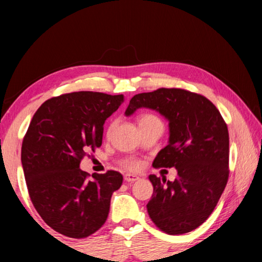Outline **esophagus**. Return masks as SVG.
<instances>
[{
  "instance_id": "1",
  "label": "esophagus",
  "mask_w": 262,
  "mask_h": 262,
  "mask_svg": "<svg viewBox=\"0 0 262 262\" xmlns=\"http://www.w3.org/2000/svg\"><path fill=\"white\" fill-rule=\"evenodd\" d=\"M123 179H125L126 183H134V181L139 180L140 178L135 174H130V173H127L125 174V177H123Z\"/></svg>"
}]
</instances>
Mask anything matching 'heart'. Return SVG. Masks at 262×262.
<instances>
[{"instance_id": "b5f03b06", "label": "heart", "mask_w": 262, "mask_h": 262, "mask_svg": "<svg viewBox=\"0 0 262 262\" xmlns=\"http://www.w3.org/2000/svg\"><path fill=\"white\" fill-rule=\"evenodd\" d=\"M152 123H159V125H163L161 119L154 114L145 113V114H141L139 117V125L140 126L152 125ZM122 165L127 168H130V170H134V168L139 167L140 164H139V162L135 161V159H126V161L122 162Z\"/></svg>"}]
</instances>
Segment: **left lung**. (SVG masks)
Returning <instances> with one entry per match:
<instances>
[{
	"instance_id": "8db88e82",
	"label": "left lung",
	"mask_w": 262,
	"mask_h": 262,
	"mask_svg": "<svg viewBox=\"0 0 262 262\" xmlns=\"http://www.w3.org/2000/svg\"><path fill=\"white\" fill-rule=\"evenodd\" d=\"M157 111L168 120V144L152 166L176 167L174 181L149 176L154 186L147 209L168 234L190 232L210 216L229 178V132L209 99L184 89H157L135 95L126 115L137 108Z\"/></svg>"
}]
</instances>
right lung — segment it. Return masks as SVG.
<instances>
[{"label": "right lung", "mask_w": 262, "mask_h": 262, "mask_svg": "<svg viewBox=\"0 0 262 262\" xmlns=\"http://www.w3.org/2000/svg\"><path fill=\"white\" fill-rule=\"evenodd\" d=\"M122 101V95L72 92L46 100L34 113L21 144V165L35 210L56 232L86 238L107 220L122 174L110 170L89 179L79 163L100 147L105 120Z\"/></svg>", "instance_id": "1"}]
</instances>
